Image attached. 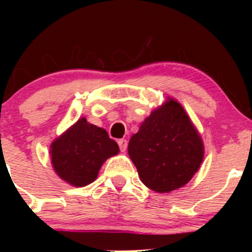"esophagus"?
<instances>
[{
  "label": "esophagus",
  "instance_id": "34e87169",
  "mask_svg": "<svg viewBox=\"0 0 252 252\" xmlns=\"http://www.w3.org/2000/svg\"><path fill=\"white\" fill-rule=\"evenodd\" d=\"M117 142H119L120 150H121L122 153H125V151H126V149H127V140H126V139H120Z\"/></svg>",
  "mask_w": 252,
  "mask_h": 252
}]
</instances>
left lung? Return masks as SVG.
<instances>
[{
  "instance_id": "8db88e82",
  "label": "left lung",
  "mask_w": 252,
  "mask_h": 252,
  "mask_svg": "<svg viewBox=\"0 0 252 252\" xmlns=\"http://www.w3.org/2000/svg\"><path fill=\"white\" fill-rule=\"evenodd\" d=\"M203 142L184 108L174 99L153 111L128 142L140 179L169 193L192 179L203 160Z\"/></svg>"
}]
</instances>
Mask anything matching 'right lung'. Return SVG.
<instances>
[{"label":"right lung","mask_w":252,"mask_h":252,"mask_svg":"<svg viewBox=\"0 0 252 252\" xmlns=\"http://www.w3.org/2000/svg\"><path fill=\"white\" fill-rule=\"evenodd\" d=\"M119 145L106 130L78 120L51 144V162L57 174L74 187H84L97 178L106 159L119 154Z\"/></svg>","instance_id":"obj_1"}]
</instances>
